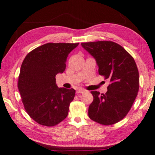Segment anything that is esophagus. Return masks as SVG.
I'll use <instances>...</instances> for the list:
<instances>
[{
  "instance_id": "esophagus-1",
  "label": "esophagus",
  "mask_w": 155,
  "mask_h": 155,
  "mask_svg": "<svg viewBox=\"0 0 155 155\" xmlns=\"http://www.w3.org/2000/svg\"><path fill=\"white\" fill-rule=\"evenodd\" d=\"M76 92L78 93V94H83V93L85 92V90L83 89H77Z\"/></svg>"
}]
</instances>
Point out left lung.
Listing matches in <instances>:
<instances>
[{
    "mask_svg": "<svg viewBox=\"0 0 155 155\" xmlns=\"http://www.w3.org/2000/svg\"><path fill=\"white\" fill-rule=\"evenodd\" d=\"M81 44L96 60L99 75L111 81L105 94L91 91L94 101L89 106V117L101 125L115 124L127 115L138 94L139 75L135 61L112 41Z\"/></svg>",
    "mask_w": 155,
    "mask_h": 155,
    "instance_id": "8db88e82",
    "label": "left lung"
}]
</instances>
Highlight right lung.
Instances as JSON below:
<instances>
[{"instance_id": "right-lung-1", "label": "right lung", "mask_w": 155, "mask_h": 155, "mask_svg": "<svg viewBox=\"0 0 155 155\" xmlns=\"http://www.w3.org/2000/svg\"><path fill=\"white\" fill-rule=\"evenodd\" d=\"M78 44L47 43L30 51L22 61L18 80L22 102L41 125L54 127L67 117L75 91L58 88L55 77L64 71L67 57Z\"/></svg>"}]
</instances>
